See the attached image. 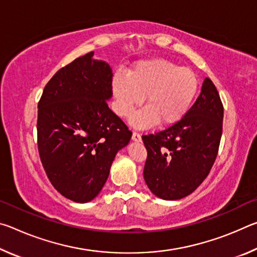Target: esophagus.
<instances>
[{
  "instance_id": "obj_1",
  "label": "esophagus",
  "mask_w": 257,
  "mask_h": 257,
  "mask_svg": "<svg viewBox=\"0 0 257 257\" xmlns=\"http://www.w3.org/2000/svg\"><path fill=\"white\" fill-rule=\"evenodd\" d=\"M133 141L134 142H141L142 141V136L138 133H134L133 134Z\"/></svg>"
}]
</instances>
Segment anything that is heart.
I'll use <instances>...</instances> for the list:
<instances>
[{"label": "heart", "instance_id": "obj_1", "mask_svg": "<svg viewBox=\"0 0 257 257\" xmlns=\"http://www.w3.org/2000/svg\"><path fill=\"white\" fill-rule=\"evenodd\" d=\"M111 86L114 110L120 116H129L145 96L147 106L130 118L133 127L145 129L158 122L167 127L182 120L197 96L199 79L189 68L150 59L135 63L129 75L114 72Z\"/></svg>", "mask_w": 257, "mask_h": 257}]
</instances>
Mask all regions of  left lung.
<instances>
[{
  "mask_svg": "<svg viewBox=\"0 0 257 257\" xmlns=\"http://www.w3.org/2000/svg\"><path fill=\"white\" fill-rule=\"evenodd\" d=\"M223 106L211 79L179 122L155 135L143 136L147 150L144 179L156 197L184 198L211 171L222 136Z\"/></svg>",
  "mask_w": 257,
  "mask_h": 257,
  "instance_id": "left-lung-1",
  "label": "left lung"
}]
</instances>
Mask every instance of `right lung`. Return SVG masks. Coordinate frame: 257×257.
Returning a JSON list of instances; mask_svg holds the SVG:
<instances>
[{"mask_svg": "<svg viewBox=\"0 0 257 257\" xmlns=\"http://www.w3.org/2000/svg\"><path fill=\"white\" fill-rule=\"evenodd\" d=\"M112 68L89 52L47 82L38 103V152L54 188L76 203L97 196L133 133L107 105Z\"/></svg>", "mask_w": 257, "mask_h": 257, "instance_id": "obj_1", "label": "right lung"}]
</instances>
